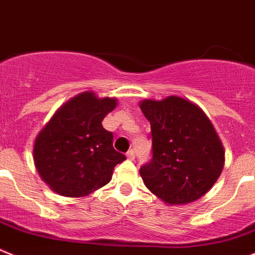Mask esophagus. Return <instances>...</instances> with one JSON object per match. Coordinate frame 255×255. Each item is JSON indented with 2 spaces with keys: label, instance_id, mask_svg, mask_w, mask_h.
Wrapping results in <instances>:
<instances>
[{
  "label": "esophagus",
  "instance_id": "1",
  "mask_svg": "<svg viewBox=\"0 0 255 255\" xmlns=\"http://www.w3.org/2000/svg\"><path fill=\"white\" fill-rule=\"evenodd\" d=\"M134 157H136V152H134V150H129L127 152V159L128 160H134Z\"/></svg>",
  "mask_w": 255,
  "mask_h": 255
}]
</instances>
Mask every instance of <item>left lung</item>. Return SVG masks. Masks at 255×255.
<instances>
[{
	"mask_svg": "<svg viewBox=\"0 0 255 255\" xmlns=\"http://www.w3.org/2000/svg\"><path fill=\"white\" fill-rule=\"evenodd\" d=\"M151 125L152 159L139 169L144 185L169 205L205 196L224 169L225 151L201 108L179 96L139 103Z\"/></svg>",
	"mask_w": 255,
	"mask_h": 255,
	"instance_id": "1",
	"label": "left lung"
}]
</instances>
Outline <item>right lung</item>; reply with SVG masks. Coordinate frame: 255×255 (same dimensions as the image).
Listing matches in <instances>:
<instances>
[{
  "label": "right lung",
  "instance_id": "obj_1",
  "mask_svg": "<svg viewBox=\"0 0 255 255\" xmlns=\"http://www.w3.org/2000/svg\"><path fill=\"white\" fill-rule=\"evenodd\" d=\"M116 107V98L99 99L85 91L62 105L39 132L34 162L50 189L77 198L111 182L114 166L126 160L102 125Z\"/></svg>",
  "mask_w": 255,
  "mask_h": 255
}]
</instances>
